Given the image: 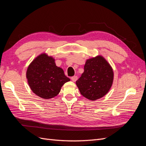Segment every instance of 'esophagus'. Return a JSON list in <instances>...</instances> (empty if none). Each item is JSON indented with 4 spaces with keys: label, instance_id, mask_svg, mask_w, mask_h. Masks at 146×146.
<instances>
[{
    "label": "esophagus",
    "instance_id": "obj_1",
    "mask_svg": "<svg viewBox=\"0 0 146 146\" xmlns=\"http://www.w3.org/2000/svg\"><path fill=\"white\" fill-rule=\"evenodd\" d=\"M71 79H72V80L73 82H76V80H78V76H73V77L71 78Z\"/></svg>",
    "mask_w": 146,
    "mask_h": 146
}]
</instances>
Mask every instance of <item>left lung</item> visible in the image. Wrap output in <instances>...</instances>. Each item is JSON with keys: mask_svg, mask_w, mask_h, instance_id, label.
<instances>
[{"mask_svg": "<svg viewBox=\"0 0 146 146\" xmlns=\"http://www.w3.org/2000/svg\"><path fill=\"white\" fill-rule=\"evenodd\" d=\"M113 79L111 66L103 57L98 56L86 60L84 72L76 83L81 95L95 101L108 92Z\"/></svg>", "mask_w": 146, "mask_h": 146, "instance_id": "8db88e82", "label": "left lung"}]
</instances>
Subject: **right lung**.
<instances>
[{"label": "right lung", "mask_w": 146, "mask_h": 146, "mask_svg": "<svg viewBox=\"0 0 146 146\" xmlns=\"http://www.w3.org/2000/svg\"><path fill=\"white\" fill-rule=\"evenodd\" d=\"M28 85L33 92L45 99L57 96L64 84L70 79L57 67L55 60L43 53L36 57L27 71Z\"/></svg>", "instance_id": "1"}]
</instances>
